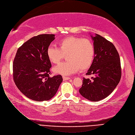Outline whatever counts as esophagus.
<instances>
[{"label":"esophagus","instance_id":"obj_1","mask_svg":"<svg viewBox=\"0 0 135 135\" xmlns=\"http://www.w3.org/2000/svg\"><path fill=\"white\" fill-rule=\"evenodd\" d=\"M62 79H63V80H64V81H67V80H68V79H70V77H67V76H63V77H62Z\"/></svg>","mask_w":135,"mask_h":135}]
</instances>
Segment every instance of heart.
Returning a JSON list of instances; mask_svg holds the SVG:
<instances>
[{
	"instance_id": "b5f03b06",
	"label": "heart",
	"mask_w": 135,
	"mask_h": 135,
	"mask_svg": "<svg viewBox=\"0 0 135 135\" xmlns=\"http://www.w3.org/2000/svg\"><path fill=\"white\" fill-rule=\"evenodd\" d=\"M59 47L49 46L46 56L49 61L57 64L65 56L67 61L61 62L53 68V72L63 76H68L81 70L87 69L93 63L94 47L90 40L74 36H67L57 42Z\"/></svg>"
}]
</instances>
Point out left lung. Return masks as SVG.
I'll return each mask as SVG.
<instances>
[{
  "mask_svg": "<svg viewBox=\"0 0 135 135\" xmlns=\"http://www.w3.org/2000/svg\"><path fill=\"white\" fill-rule=\"evenodd\" d=\"M90 36L95 53L93 63L86 74L92 77L91 79L84 78L79 91L84 98L97 102L110 95L119 84L121 62L118 51L112 43L97 34Z\"/></svg>",
  "mask_w": 135,
  "mask_h": 135,
  "instance_id": "left-lung-1",
  "label": "left lung"
}]
</instances>
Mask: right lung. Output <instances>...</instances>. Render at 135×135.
I'll return each mask as SVG.
<instances>
[{"instance_id":"add662e5","label":"right lung","mask_w":135,"mask_h":135,"mask_svg":"<svg viewBox=\"0 0 135 135\" xmlns=\"http://www.w3.org/2000/svg\"><path fill=\"white\" fill-rule=\"evenodd\" d=\"M54 36L53 34L34 36L17 50L13 61V79L20 91L31 100H49L62 81L61 75L49 76L51 64L46 50Z\"/></svg>"}]
</instances>
